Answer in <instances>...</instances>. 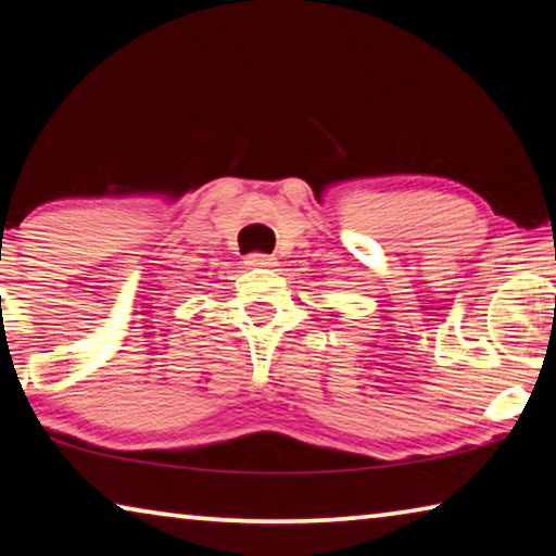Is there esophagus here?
I'll use <instances>...</instances> for the list:
<instances>
[{
	"mask_svg": "<svg viewBox=\"0 0 556 556\" xmlns=\"http://www.w3.org/2000/svg\"><path fill=\"white\" fill-rule=\"evenodd\" d=\"M244 265L252 269H271V267H277V257L262 255V252H252V255L244 257Z\"/></svg>",
	"mask_w": 556,
	"mask_h": 556,
	"instance_id": "obj_1",
	"label": "esophagus"
}]
</instances>
